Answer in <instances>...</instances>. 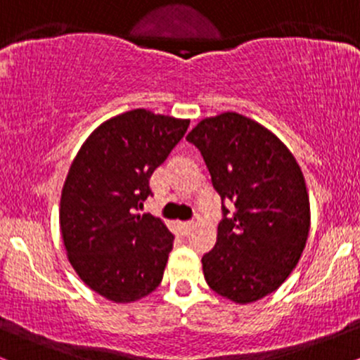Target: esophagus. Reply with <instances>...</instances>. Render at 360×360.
Instances as JSON below:
<instances>
[{
	"label": "esophagus",
	"mask_w": 360,
	"mask_h": 360,
	"mask_svg": "<svg viewBox=\"0 0 360 360\" xmlns=\"http://www.w3.org/2000/svg\"><path fill=\"white\" fill-rule=\"evenodd\" d=\"M181 229H183V232L188 235L189 232H191V230L194 229V221H184V223H181Z\"/></svg>",
	"instance_id": "esophagus-1"
}]
</instances>
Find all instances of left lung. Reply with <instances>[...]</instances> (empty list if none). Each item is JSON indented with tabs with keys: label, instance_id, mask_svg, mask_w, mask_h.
<instances>
[{
	"label": "left lung",
	"instance_id": "8db88e82",
	"mask_svg": "<svg viewBox=\"0 0 360 360\" xmlns=\"http://www.w3.org/2000/svg\"><path fill=\"white\" fill-rule=\"evenodd\" d=\"M186 140L200 148L221 198L217 243L201 259L206 283L240 304L271 295L296 267L309 232L298 162L272 131L233 111L201 120Z\"/></svg>",
	"mask_w": 360,
	"mask_h": 360
}]
</instances>
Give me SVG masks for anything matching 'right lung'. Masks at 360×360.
Listing matches in <instances>:
<instances>
[{"label": "right lung", "instance_id": "obj_1", "mask_svg": "<svg viewBox=\"0 0 360 360\" xmlns=\"http://www.w3.org/2000/svg\"><path fill=\"white\" fill-rule=\"evenodd\" d=\"M189 120L143 108L101 123L82 143L60 196V232L74 271L98 295L130 303L162 281L174 235L160 218L139 214L155 171Z\"/></svg>", "mask_w": 360, "mask_h": 360}]
</instances>
